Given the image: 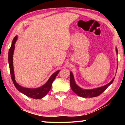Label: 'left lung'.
Returning <instances> with one entry per match:
<instances>
[{
  "mask_svg": "<svg viewBox=\"0 0 125 125\" xmlns=\"http://www.w3.org/2000/svg\"><path fill=\"white\" fill-rule=\"evenodd\" d=\"M116 53L117 54L118 52L117 48H116ZM114 79H115V78H114L109 83L106 84L104 86H101V87L93 89H84L80 88L79 86L76 84L73 73L71 72H70V84L71 89L78 96L83 97V98H93V97L99 96V95H100L101 93L104 92L110 84H112Z\"/></svg>",
  "mask_w": 125,
  "mask_h": 125,
  "instance_id": "left-lung-1",
  "label": "left lung"
}]
</instances>
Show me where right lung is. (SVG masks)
<instances>
[{
  "instance_id": "add662e5",
  "label": "right lung",
  "mask_w": 125,
  "mask_h": 125,
  "mask_svg": "<svg viewBox=\"0 0 125 125\" xmlns=\"http://www.w3.org/2000/svg\"><path fill=\"white\" fill-rule=\"evenodd\" d=\"M17 39H18V36H15V37L14 38L13 40H12L11 46L9 50V54H8V61H9L10 72V74H11V79L12 80V82H13V83L15 86L16 88L20 92L22 93V94H24L25 95L30 97V98L35 99H41L42 98H43L45 96H46V95L47 94V93L50 92L51 88L53 82L54 81L55 78H56L57 75V74L59 73V72L60 71V70L57 71L56 72H54L51 76L49 79L48 80V81L46 82L43 85L40 86L39 88L31 89L24 88L22 87L21 86H20L19 84L16 83V80L15 79V75L13 67V61H12L14 51L15 49V43Z\"/></svg>"
}]
</instances>
